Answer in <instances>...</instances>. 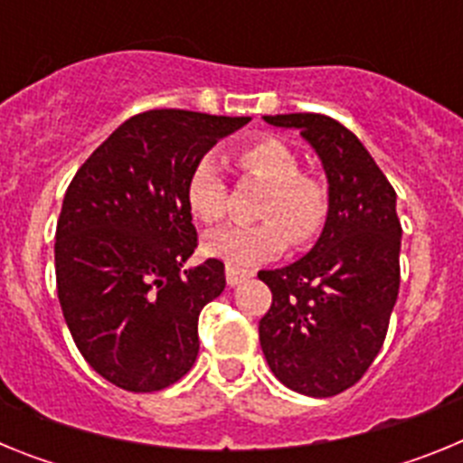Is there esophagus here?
I'll use <instances>...</instances> for the list:
<instances>
[{
  "label": "esophagus",
  "mask_w": 463,
  "mask_h": 463,
  "mask_svg": "<svg viewBox=\"0 0 463 463\" xmlns=\"http://www.w3.org/2000/svg\"><path fill=\"white\" fill-rule=\"evenodd\" d=\"M224 273H227V282L232 285V288H234V285H239L241 280H245V278L252 276V271H245V269H236V267H232V264H227Z\"/></svg>",
  "instance_id": "obj_1"
}]
</instances>
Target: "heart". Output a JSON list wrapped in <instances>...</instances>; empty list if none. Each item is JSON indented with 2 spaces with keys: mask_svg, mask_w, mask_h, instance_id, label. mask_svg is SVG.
Instances as JSON below:
<instances>
[{
  "mask_svg": "<svg viewBox=\"0 0 463 463\" xmlns=\"http://www.w3.org/2000/svg\"><path fill=\"white\" fill-rule=\"evenodd\" d=\"M229 159L243 178L267 183L255 215L260 222L229 224L203 241V250L232 267L280 255L289 243L306 250L320 239L331 211L326 183L313 171L301 169V159L271 134L252 137L232 148ZM185 202L202 224H218L227 215L229 187L218 162L203 155L185 181Z\"/></svg>",
  "mask_w": 463,
  "mask_h": 463,
  "instance_id": "heart-1",
  "label": "heart"
}]
</instances>
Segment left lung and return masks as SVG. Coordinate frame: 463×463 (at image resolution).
I'll return each instance as SVG.
<instances>
[{
    "label": "left lung",
    "mask_w": 463,
    "mask_h": 463,
    "mask_svg": "<svg viewBox=\"0 0 463 463\" xmlns=\"http://www.w3.org/2000/svg\"><path fill=\"white\" fill-rule=\"evenodd\" d=\"M294 127L320 155L331 211L313 250L260 271L271 308L260 343L273 375L306 396H336L369 371L399 297L401 222L396 192L347 127L320 113L264 116Z\"/></svg>",
    "instance_id": "obj_1"
}]
</instances>
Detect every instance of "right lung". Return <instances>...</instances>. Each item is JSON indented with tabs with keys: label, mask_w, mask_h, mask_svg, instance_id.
Returning a JSON list of instances; mask_svg holds the SVG:
<instances>
[{
	"label": "right lung",
	"mask_w": 463,
	"mask_h": 463,
	"mask_svg": "<svg viewBox=\"0 0 463 463\" xmlns=\"http://www.w3.org/2000/svg\"><path fill=\"white\" fill-rule=\"evenodd\" d=\"M248 120L146 110L69 183L55 232L57 297L85 362L120 390H165L194 364L199 313L227 280L215 257L183 271L199 245L185 181Z\"/></svg>",
	"instance_id": "1"
}]
</instances>
